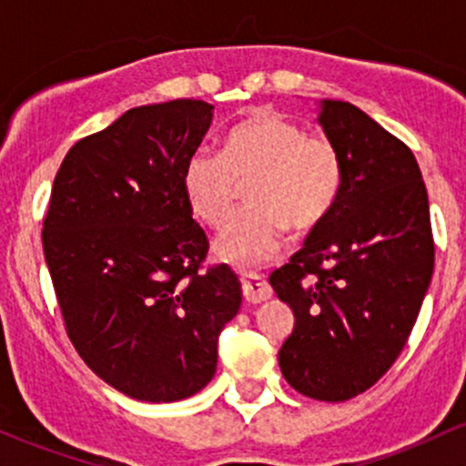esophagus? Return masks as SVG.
I'll return each instance as SVG.
<instances>
[{
    "instance_id": "34e87169",
    "label": "esophagus",
    "mask_w": 466,
    "mask_h": 466,
    "mask_svg": "<svg viewBox=\"0 0 466 466\" xmlns=\"http://www.w3.org/2000/svg\"><path fill=\"white\" fill-rule=\"evenodd\" d=\"M240 282H243V298L249 304L265 302V300H269V298H271V287L263 276L243 274V276H240Z\"/></svg>"
}]
</instances>
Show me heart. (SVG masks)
I'll use <instances>...</instances> for the list:
<instances>
[{"mask_svg":"<svg viewBox=\"0 0 466 466\" xmlns=\"http://www.w3.org/2000/svg\"><path fill=\"white\" fill-rule=\"evenodd\" d=\"M344 168L329 137L307 136L298 122L256 109L234 125L223 151L199 148L184 168V195L192 215L218 228L249 181V206L226 223L217 254L237 265L274 258L289 226L311 229L329 217L341 190Z\"/></svg>","mask_w":466,"mask_h":466,"instance_id":"b5f03b06","label":"heart"}]
</instances>
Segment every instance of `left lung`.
Instances as JSON below:
<instances>
[{"label":"left lung","instance_id":"obj_1","mask_svg":"<svg viewBox=\"0 0 466 466\" xmlns=\"http://www.w3.org/2000/svg\"><path fill=\"white\" fill-rule=\"evenodd\" d=\"M318 122L339 151V197L269 282L296 315L282 377L337 403L397 361L434 274V237L420 168L399 137L341 100H322Z\"/></svg>","mask_w":466,"mask_h":466}]
</instances>
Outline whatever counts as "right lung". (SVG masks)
<instances>
[{
  "label": "right lung",
  "mask_w": 466,
  "mask_h": 466,
  "mask_svg": "<svg viewBox=\"0 0 466 466\" xmlns=\"http://www.w3.org/2000/svg\"><path fill=\"white\" fill-rule=\"evenodd\" d=\"M215 106L179 98L122 114L69 148L44 218V254L74 349L127 397L188 399L217 372L240 309L228 265L203 269L208 237L184 168Z\"/></svg>",
  "instance_id": "add662e5"
}]
</instances>
